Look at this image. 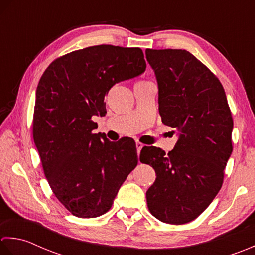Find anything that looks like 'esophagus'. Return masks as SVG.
Returning a JSON list of instances; mask_svg holds the SVG:
<instances>
[{
    "label": "esophagus",
    "instance_id": "obj_1",
    "mask_svg": "<svg viewBox=\"0 0 255 255\" xmlns=\"http://www.w3.org/2000/svg\"><path fill=\"white\" fill-rule=\"evenodd\" d=\"M144 147V145L139 142H136V149H137V154L141 153V149Z\"/></svg>",
    "mask_w": 255,
    "mask_h": 255
}]
</instances>
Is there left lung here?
Segmentation results:
<instances>
[{"instance_id": "obj_1", "label": "left lung", "mask_w": 255, "mask_h": 255, "mask_svg": "<svg viewBox=\"0 0 255 255\" xmlns=\"http://www.w3.org/2000/svg\"><path fill=\"white\" fill-rule=\"evenodd\" d=\"M156 77L164 124L177 129L173 150L149 146L139 160L155 169L146 191L155 218L170 225L195 220L222 186L232 153L233 121L225 89L207 67L183 49H146Z\"/></svg>"}]
</instances>
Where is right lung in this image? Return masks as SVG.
Instances as JSON below:
<instances>
[{"label": "right lung", "mask_w": 255, "mask_h": 255, "mask_svg": "<svg viewBox=\"0 0 255 255\" xmlns=\"http://www.w3.org/2000/svg\"><path fill=\"white\" fill-rule=\"evenodd\" d=\"M145 68L142 49L99 45L57 58L40 78L34 142L51 190L76 217L106 214L136 167L135 143L93 134L91 118L107 113L105 96L114 85Z\"/></svg>", "instance_id": "right-lung-1"}]
</instances>
